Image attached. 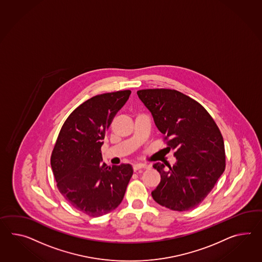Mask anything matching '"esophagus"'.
<instances>
[{"label": "esophagus", "mask_w": 262, "mask_h": 262, "mask_svg": "<svg viewBox=\"0 0 262 262\" xmlns=\"http://www.w3.org/2000/svg\"><path fill=\"white\" fill-rule=\"evenodd\" d=\"M147 167H148L147 165H146V164H142V163H137V164H134V171L139 170L141 168H147Z\"/></svg>", "instance_id": "1"}]
</instances>
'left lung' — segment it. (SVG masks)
<instances>
[{"instance_id": "1", "label": "left lung", "mask_w": 262, "mask_h": 262, "mask_svg": "<svg viewBox=\"0 0 262 262\" xmlns=\"http://www.w3.org/2000/svg\"><path fill=\"white\" fill-rule=\"evenodd\" d=\"M151 113L157 128L174 149L172 167L155 163L161 182L151 192L154 201L175 211L198 206L213 189L225 169L223 135L207 111L176 90L137 91Z\"/></svg>"}]
</instances>
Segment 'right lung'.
<instances>
[{
	"label": "right lung",
	"mask_w": 262,
	"mask_h": 262,
	"mask_svg": "<svg viewBox=\"0 0 262 262\" xmlns=\"http://www.w3.org/2000/svg\"><path fill=\"white\" fill-rule=\"evenodd\" d=\"M130 93L102 94L79 105L64 122L52 151L58 190L74 208L90 217L115 210L134 173L129 164L107 166L101 154L106 130Z\"/></svg>",
	"instance_id": "right-lung-1"
}]
</instances>
